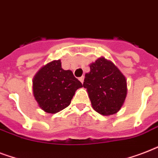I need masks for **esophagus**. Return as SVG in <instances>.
<instances>
[{"mask_svg": "<svg viewBox=\"0 0 158 158\" xmlns=\"http://www.w3.org/2000/svg\"><path fill=\"white\" fill-rule=\"evenodd\" d=\"M79 80H80V82H81L82 84H83V83H84V76H82V77H80V78H79Z\"/></svg>", "mask_w": 158, "mask_h": 158, "instance_id": "esophagus-1", "label": "esophagus"}]
</instances>
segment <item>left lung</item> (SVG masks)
Listing matches in <instances>:
<instances>
[{
	"label": "left lung",
	"instance_id": "left-lung-1",
	"mask_svg": "<svg viewBox=\"0 0 158 158\" xmlns=\"http://www.w3.org/2000/svg\"><path fill=\"white\" fill-rule=\"evenodd\" d=\"M84 88L87 89L92 106L102 115L117 113L127 95L126 78L112 61L99 57L89 64Z\"/></svg>",
	"mask_w": 158,
	"mask_h": 158
}]
</instances>
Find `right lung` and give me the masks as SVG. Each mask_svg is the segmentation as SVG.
<instances>
[{
    "label": "right lung",
    "mask_w": 158,
    "mask_h": 158,
    "mask_svg": "<svg viewBox=\"0 0 158 158\" xmlns=\"http://www.w3.org/2000/svg\"><path fill=\"white\" fill-rule=\"evenodd\" d=\"M81 82L71 70L62 69L60 60H55L41 68L33 79V94L39 107L55 114L71 102L75 91L82 88Z\"/></svg>",
    "instance_id": "add662e5"
}]
</instances>
